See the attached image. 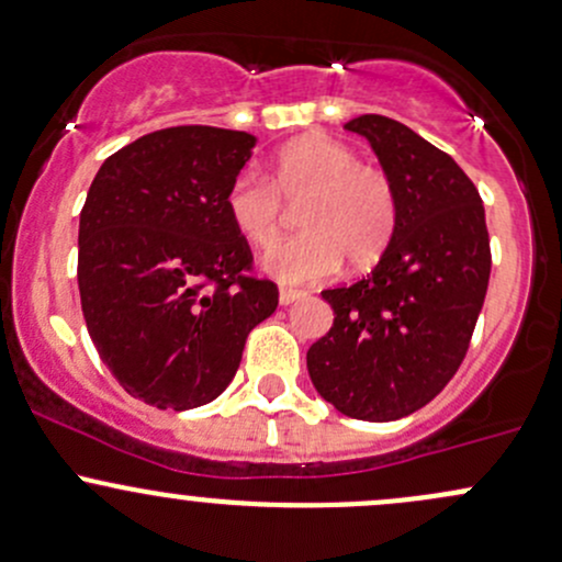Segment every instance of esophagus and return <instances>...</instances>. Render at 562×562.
I'll return each instance as SVG.
<instances>
[{
    "label": "esophagus",
    "mask_w": 562,
    "mask_h": 562,
    "mask_svg": "<svg viewBox=\"0 0 562 562\" xmlns=\"http://www.w3.org/2000/svg\"><path fill=\"white\" fill-rule=\"evenodd\" d=\"M305 292H300V289H281L279 292V303L281 305H292L297 303V300H303Z\"/></svg>",
    "instance_id": "34e87169"
}]
</instances>
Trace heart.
I'll use <instances>...</instances> for the list:
<instances>
[{"mask_svg": "<svg viewBox=\"0 0 562 562\" xmlns=\"http://www.w3.org/2000/svg\"><path fill=\"white\" fill-rule=\"evenodd\" d=\"M300 200L297 227L303 233L273 246L262 259L265 273L286 286L329 279L342 257L351 265L375 262L394 235L391 179L327 136H305L283 147L270 182L251 171L238 173L225 206L240 238L265 249L281 233V201Z\"/></svg>", "mask_w": 562, "mask_h": 562, "instance_id": "heart-1", "label": "heart"}]
</instances>
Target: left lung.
Returning a JSON list of instances; mask_svg holds the SVG:
<instances>
[{"label": "left lung", "instance_id": "obj_1", "mask_svg": "<svg viewBox=\"0 0 562 562\" xmlns=\"http://www.w3.org/2000/svg\"><path fill=\"white\" fill-rule=\"evenodd\" d=\"M396 192V227L372 273L324 289L331 329L307 351L318 394L348 418L396 420L428 404L467 356L491 279L485 209L450 155L407 125L361 114Z\"/></svg>", "mask_w": 562, "mask_h": 562}]
</instances>
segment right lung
Masks as SVG:
<instances>
[{
	"label": "right lung",
	"instance_id": "add662e5",
	"mask_svg": "<svg viewBox=\"0 0 562 562\" xmlns=\"http://www.w3.org/2000/svg\"><path fill=\"white\" fill-rule=\"evenodd\" d=\"M255 144L246 131L162 128L110 155L88 190L77 283L90 340L158 409L216 400L279 305L276 283L249 276L251 249L225 206Z\"/></svg>",
	"mask_w": 562,
	"mask_h": 562
}]
</instances>
